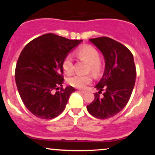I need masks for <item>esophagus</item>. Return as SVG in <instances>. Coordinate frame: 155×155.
<instances>
[{
	"mask_svg": "<svg viewBox=\"0 0 155 155\" xmlns=\"http://www.w3.org/2000/svg\"><path fill=\"white\" fill-rule=\"evenodd\" d=\"M78 92H80V93H85L86 92V91H84V90H79Z\"/></svg>",
	"mask_w": 155,
	"mask_h": 155,
	"instance_id": "obj_1",
	"label": "esophagus"
}]
</instances>
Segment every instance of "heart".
I'll list each match as a JSON object with an SVG mask.
<instances>
[{"label": "heart", "mask_w": 155, "mask_h": 155, "mask_svg": "<svg viewBox=\"0 0 155 155\" xmlns=\"http://www.w3.org/2000/svg\"><path fill=\"white\" fill-rule=\"evenodd\" d=\"M76 55L80 59L86 60L89 63L88 71L97 75L101 71V64L99 61L100 54L95 48L92 46H84L76 51ZM63 69L66 74H71L74 71V65L73 58L71 55H68L63 62ZM68 83L71 87L78 89H84L89 84L91 83L92 77L90 75H80L76 74L67 80Z\"/></svg>", "instance_id": "1"}]
</instances>
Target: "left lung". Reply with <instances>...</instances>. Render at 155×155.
I'll return each instance as SVG.
<instances>
[{"mask_svg":"<svg viewBox=\"0 0 155 155\" xmlns=\"http://www.w3.org/2000/svg\"><path fill=\"white\" fill-rule=\"evenodd\" d=\"M89 41L104 57V75L95 87L99 94L105 91L102 98L95 93L87 108L92 116L105 120L117 114L129 101L136 81V66L133 54L123 44L108 37Z\"/></svg>","mask_w":155,"mask_h":155,"instance_id":"left-lung-1","label":"left lung"}]
</instances>
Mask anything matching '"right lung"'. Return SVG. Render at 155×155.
<instances>
[{
  "mask_svg": "<svg viewBox=\"0 0 155 155\" xmlns=\"http://www.w3.org/2000/svg\"><path fill=\"white\" fill-rule=\"evenodd\" d=\"M82 40H70L53 33L33 39L21 51L15 69V81L23 104L35 117L49 120L65 109L71 86L63 83V62Z\"/></svg>",
  "mask_w": 155,
  "mask_h": 155,
  "instance_id": "right-lung-1",
  "label": "right lung"
}]
</instances>
